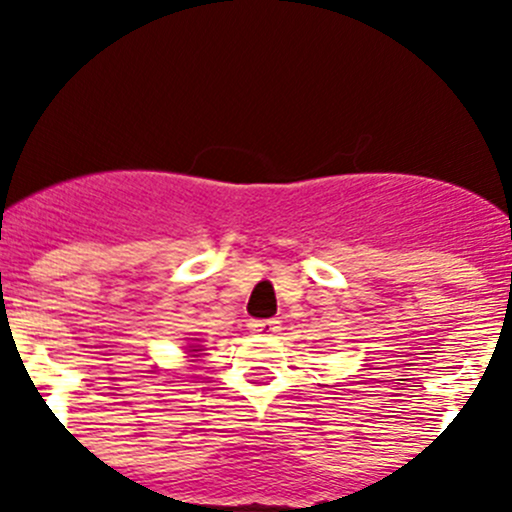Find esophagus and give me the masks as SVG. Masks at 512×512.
Instances as JSON below:
<instances>
[{"mask_svg":"<svg viewBox=\"0 0 512 512\" xmlns=\"http://www.w3.org/2000/svg\"><path fill=\"white\" fill-rule=\"evenodd\" d=\"M250 329L255 334H277L280 332V319H252L250 322Z\"/></svg>","mask_w":512,"mask_h":512,"instance_id":"1","label":"esophagus"}]
</instances>
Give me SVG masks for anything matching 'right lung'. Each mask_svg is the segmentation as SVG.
I'll use <instances>...</instances> for the list:
<instances>
[{
  "label": "right lung",
  "mask_w": 512,
  "mask_h": 512,
  "mask_svg": "<svg viewBox=\"0 0 512 512\" xmlns=\"http://www.w3.org/2000/svg\"><path fill=\"white\" fill-rule=\"evenodd\" d=\"M198 352H203V349H198V347H190V356H198Z\"/></svg>",
  "instance_id": "1"
}]
</instances>
